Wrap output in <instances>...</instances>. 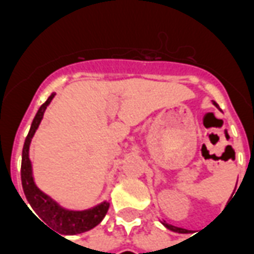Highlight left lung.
<instances>
[{
    "label": "left lung",
    "instance_id": "8db88e82",
    "mask_svg": "<svg viewBox=\"0 0 254 254\" xmlns=\"http://www.w3.org/2000/svg\"><path fill=\"white\" fill-rule=\"evenodd\" d=\"M213 105L216 106V107H219L216 102H213ZM163 224H165L167 229L171 230V231H176V233H182V231H184V229H180V227H176V226H171V224H167V223H163Z\"/></svg>",
    "mask_w": 254,
    "mask_h": 254
}]
</instances>
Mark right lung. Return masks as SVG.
<instances>
[{"label": "right lung", "instance_id": "1", "mask_svg": "<svg viewBox=\"0 0 254 254\" xmlns=\"http://www.w3.org/2000/svg\"><path fill=\"white\" fill-rule=\"evenodd\" d=\"M54 95L56 94L50 95L49 99L39 107L34 121L31 124L30 132L25 137L23 155H21V185H23L24 194L32 209L49 227L65 235L81 234V233L94 229L95 226H98L103 220L106 213L109 211L110 204L105 201L91 209H85V211H69L61 205H58L53 198L39 190L32 178V166H31L30 155H28L31 138L34 137L36 129L43 118V113L46 110L47 106L50 105Z\"/></svg>", "mask_w": 254, "mask_h": 254}]
</instances>
